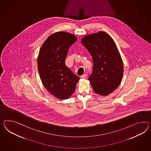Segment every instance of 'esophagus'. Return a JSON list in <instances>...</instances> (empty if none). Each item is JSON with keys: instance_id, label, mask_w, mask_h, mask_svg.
<instances>
[{"instance_id": "34e87169", "label": "esophagus", "mask_w": 151, "mask_h": 151, "mask_svg": "<svg viewBox=\"0 0 151 151\" xmlns=\"http://www.w3.org/2000/svg\"><path fill=\"white\" fill-rule=\"evenodd\" d=\"M86 76H87V75H86V74H83L82 76H81V78L82 79H85V78L86 77Z\"/></svg>"}]
</instances>
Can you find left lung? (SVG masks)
I'll use <instances>...</instances> for the list:
<instances>
[{
  "label": "left lung",
  "mask_w": 151,
  "mask_h": 151,
  "mask_svg": "<svg viewBox=\"0 0 151 151\" xmlns=\"http://www.w3.org/2000/svg\"><path fill=\"white\" fill-rule=\"evenodd\" d=\"M81 42L93 58V72L89 81L93 90L97 94L107 96L120 85L124 72L116 44L102 31L86 35Z\"/></svg>",
  "instance_id": "8db88e82"
}]
</instances>
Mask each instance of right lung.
Instances as JSON below:
<instances>
[{"label": "right lung", "mask_w": 151, "mask_h": 151, "mask_svg": "<svg viewBox=\"0 0 151 151\" xmlns=\"http://www.w3.org/2000/svg\"><path fill=\"white\" fill-rule=\"evenodd\" d=\"M77 40L72 34L58 32L45 40L39 51L37 64L42 82L60 100H66L73 93L80 79L65 65L68 49Z\"/></svg>", "instance_id": "right-lung-1"}]
</instances>
